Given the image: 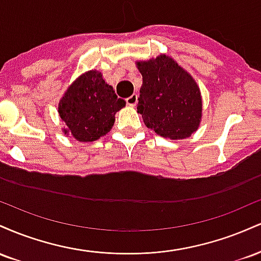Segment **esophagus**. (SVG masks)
I'll return each mask as SVG.
<instances>
[{
	"label": "esophagus",
	"instance_id": "1",
	"mask_svg": "<svg viewBox=\"0 0 261 261\" xmlns=\"http://www.w3.org/2000/svg\"><path fill=\"white\" fill-rule=\"evenodd\" d=\"M126 103L130 107H135L137 104V94H131L126 99Z\"/></svg>",
	"mask_w": 261,
	"mask_h": 261
}]
</instances>
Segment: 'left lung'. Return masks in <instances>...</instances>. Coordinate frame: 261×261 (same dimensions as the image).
Returning <instances> with one entry per match:
<instances>
[{
    "instance_id": "left-lung-1",
    "label": "left lung",
    "mask_w": 261,
    "mask_h": 261,
    "mask_svg": "<svg viewBox=\"0 0 261 261\" xmlns=\"http://www.w3.org/2000/svg\"><path fill=\"white\" fill-rule=\"evenodd\" d=\"M136 65L142 74L137 113L146 126L170 140L191 136L202 114L201 93L195 80L164 54Z\"/></svg>"
}]
</instances>
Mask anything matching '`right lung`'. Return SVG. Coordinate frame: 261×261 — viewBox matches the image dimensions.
Masks as SVG:
<instances>
[{
    "mask_svg": "<svg viewBox=\"0 0 261 261\" xmlns=\"http://www.w3.org/2000/svg\"><path fill=\"white\" fill-rule=\"evenodd\" d=\"M125 104L100 72L88 71L68 87L60 100L59 114L66 125L62 131L80 142L98 140L112 130L116 112Z\"/></svg>",
    "mask_w": 261,
    "mask_h": 261,
    "instance_id": "1",
    "label": "right lung"
}]
</instances>
